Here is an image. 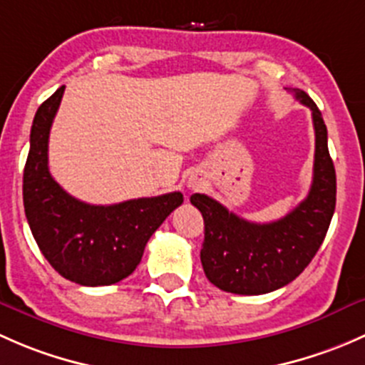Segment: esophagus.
<instances>
[{"label":"esophagus","mask_w":365,"mask_h":365,"mask_svg":"<svg viewBox=\"0 0 365 365\" xmlns=\"http://www.w3.org/2000/svg\"><path fill=\"white\" fill-rule=\"evenodd\" d=\"M200 186H202V181L197 178V175H191V178L187 179V187H190V190H200Z\"/></svg>","instance_id":"1"}]
</instances>
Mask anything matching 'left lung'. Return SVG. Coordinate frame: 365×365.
Segmentation results:
<instances>
[{
  "label": "left lung",
  "instance_id": "left-lung-1",
  "mask_svg": "<svg viewBox=\"0 0 365 365\" xmlns=\"http://www.w3.org/2000/svg\"><path fill=\"white\" fill-rule=\"evenodd\" d=\"M295 98L311 108L314 126V167L309 195L287 216L251 223L207 195H191L204 216L200 260L207 279L223 292L262 295L292 283L320 250L336 209V168L327 145V126L307 93Z\"/></svg>",
  "mask_w": 365,
  "mask_h": 365
}]
</instances>
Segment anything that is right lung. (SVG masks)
<instances>
[{
	"instance_id": "right-lung-1",
	"label": "right lung",
	"mask_w": 365,
	"mask_h": 365,
	"mask_svg": "<svg viewBox=\"0 0 365 365\" xmlns=\"http://www.w3.org/2000/svg\"><path fill=\"white\" fill-rule=\"evenodd\" d=\"M65 86L36 110L29 135L22 197L29 228L47 262L82 287H105L130 276L144 247L182 193L91 205L66 193L48 172V133Z\"/></svg>"
}]
</instances>
